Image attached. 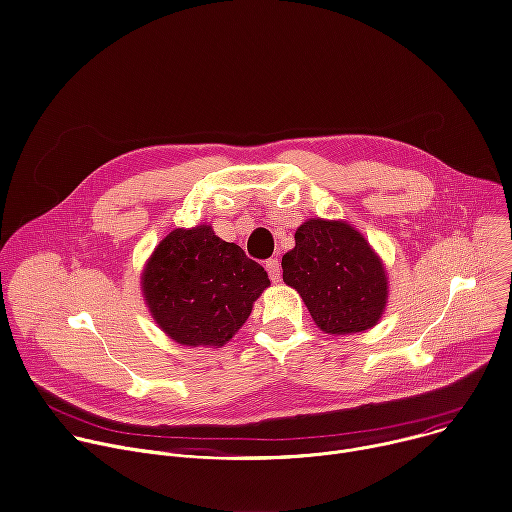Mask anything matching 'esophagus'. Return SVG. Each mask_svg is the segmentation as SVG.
<instances>
[{"mask_svg":"<svg viewBox=\"0 0 512 512\" xmlns=\"http://www.w3.org/2000/svg\"><path fill=\"white\" fill-rule=\"evenodd\" d=\"M265 267H267V273H269V277H271V282H273V284H280V282H282L280 261H277L275 257H271V259L265 261Z\"/></svg>","mask_w":512,"mask_h":512,"instance_id":"obj_1","label":"esophagus"}]
</instances>
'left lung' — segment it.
<instances>
[{
    "mask_svg": "<svg viewBox=\"0 0 512 512\" xmlns=\"http://www.w3.org/2000/svg\"><path fill=\"white\" fill-rule=\"evenodd\" d=\"M296 247L282 257L284 282L294 288L316 327L353 335L376 327L388 300L382 259L343 220L310 218L296 230Z\"/></svg>",
    "mask_w": 512,
    "mask_h": 512,
    "instance_id": "1",
    "label": "left lung"
}]
</instances>
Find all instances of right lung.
Here are the masks:
<instances>
[{"label": "right lung", "mask_w": 512, "mask_h": 512, "mask_svg": "<svg viewBox=\"0 0 512 512\" xmlns=\"http://www.w3.org/2000/svg\"><path fill=\"white\" fill-rule=\"evenodd\" d=\"M143 296L159 329L188 347H222L269 286L265 269L214 235L210 224L175 228L145 265Z\"/></svg>", "instance_id": "add662e5"}]
</instances>
